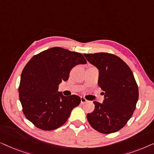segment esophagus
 Returning <instances> with one entry per match:
<instances>
[{
    "instance_id": "34e87169",
    "label": "esophagus",
    "mask_w": 154,
    "mask_h": 154,
    "mask_svg": "<svg viewBox=\"0 0 154 154\" xmlns=\"http://www.w3.org/2000/svg\"><path fill=\"white\" fill-rule=\"evenodd\" d=\"M87 102H88V100H86L85 98H84V97H81V104H85V103H86Z\"/></svg>"
}]
</instances>
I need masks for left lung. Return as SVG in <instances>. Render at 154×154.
I'll use <instances>...</instances> for the list:
<instances>
[{"instance_id": "8db88e82", "label": "left lung", "mask_w": 154, "mask_h": 154, "mask_svg": "<svg viewBox=\"0 0 154 154\" xmlns=\"http://www.w3.org/2000/svg\"><path fill=\"white\" fill-rule=\"evenodd\" d=\"M84 56L98 69V85L104 91L103 103L93 102L94 110L88 113V121L101 133L119 131L131 118L138 101V86L132 71L115 54L98 52Z\"/></svg>"}]
</instances>
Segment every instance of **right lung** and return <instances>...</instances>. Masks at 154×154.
Segmentation results:
<instances>
[{
    "label": "right lung",
    "instance_id": "add662e5",
    "mask_svg": "<svg viewBox=\"0 0 154 154\" xmlns=\"http://www.w3.org/2000/svg\"><path fill=\"white\" fill-rule=\"evenodd\" d=\"M86 63L82 54L60 47L44 50L29 61L21 75L19 97L23 113L35 127L52 130L66 123L81 98L64 96L58 85L69 79L73 67Z\"/></svg>",
    "mask_w": 154,
    "mask_h": 154
}]
</instances>
